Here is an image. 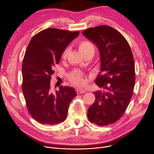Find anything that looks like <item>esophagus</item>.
<instances>
[{
	"label": "esophagus",
	"instance_id": "34e87169",
	"mask_svg": "<svg viewBox=\"0 0 154 154\" xmlns=\"http://www.w3.org/2000/svg\"><path fill=\"white\" fill-rule=\"evenodd\" d=\"M76 91L78 94H82V93H84L86 92V91L85 90H83V89H80V88H77L76 89Z\"/></svg>",
	"mask_w": 154,
	"mask_h": 154
}]
</instances>
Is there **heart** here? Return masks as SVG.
Returning <instances> with one entry per match:
<instances>
[{
  "label": "heart",
  "mask_w": 154,
  "mask_h": 154,
  "mask_svg": "<svg viewBox=\"0 0 154 154\" xmlns=\"http://www.w3.org/2000/svg\"><path fill=\"white\" fill-rule=\"evenodd\" d=\"M79 49L82 54L84 56L91 53L93 54L94 48L93 45L88 41L82 40L79 43ZM68 53V49L66 48L62 54V58H66ZM69 79L74 85L77 86H82L85 82L83 74L79 71V70H74L69 75Z\"/></svg>",
  "instance_id": "1"
}]
</instances>
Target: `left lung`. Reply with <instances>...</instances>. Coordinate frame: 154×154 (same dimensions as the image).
I'll use <instances>...</instances> for the list:
<instances>
[{
    "instance_id": "1",
    "label": "left lung",
    "mask_w": 154,
    "mask_h": 154,
    "mask_svg": "<svg viewBox=\"0 0 154 154\" xmlns=\"http://www.w3.org/2000/svg\"><path fill=\"white\" fill-rule=\"evenodd\" d=\"M82 34L98 48L103 73L95 83L104 90L94 92L96 100L88 110V118L98 126L113 124L124 114L133 93L135 69L131 50L122 34L108 26L88 28Z\"/></svg>"
}]
</instances>
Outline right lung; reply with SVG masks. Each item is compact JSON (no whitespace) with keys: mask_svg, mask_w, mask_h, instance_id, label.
<instances>
[{"mask_svg":"<svg viewBox=\"0 0 154 154\" xmlns=\"http://www.w3.org/2000/svg\"><path fill=\"white\" fill-rule=\"evenodd\" d=\"M79 35V31L48 28L35 34L27 46L22 66V90L27 110L40 123L54 125L64 122L69 104L77 95L73 88L62 85L53 93L50 80L53 67Z\"/></svg>","mask_w":154,"mask_h":154,"instance_id":"add662e5","label":"right lung"}]
</instances>
